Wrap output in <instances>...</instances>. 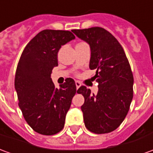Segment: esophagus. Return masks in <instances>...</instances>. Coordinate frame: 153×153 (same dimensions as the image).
I'll list each match as a JSON object with an SVG mask.
<instances>
[{"mask_svg": "<svg viewBox=\"0 0 153 153\" xmlns=\"http://www.w3.org/2000/svg\"><path fill=\"white\" fill-rule=\"evenodd\" d=\"M75 85H76V88L78 89V88L81 86V83H80L79 81H76V82H75Z\"/></svg>", "mask_w": 153, "mask_h": 153, "instance_id": "1", "label": "esophagus"}]
</instances>
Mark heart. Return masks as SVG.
<instances>
[{"instance_id":"obj_1","label":"heart","mask_w":153,"mask_h":153,"mask_svg":"<svg viewBox=\"0 0 153 153\" xmlns=\"http://www.w3.org/2000/svg\"><path fill=\"white\" fill-rule=\"evenodd\" d=\"M80 44H81V43H80ZM78 45H79V44H78Z\"/></svg>"}]
</instances>
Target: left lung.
I'll use <instances>...</instances> for the list:
<instances>
[{"instance_id": "8db88e82", "label": "left lung", "mask_w": 153, "mask_h": 153, "mask_svg": "<svg viewBox=\"0 0 153 153\" xmlns=\"http://www.w3.org/2000/svg\"><path fill=\"white\" fill-rule=\"evenodd\" d=\"M72 31L90 46L89 69L99 84L97 95L85 86L78 89L84 98L81 110L85 127L97 134L117 128L127 116L133 97V75L122 45L111 33L101 27Z\"/></svg>"}]
</instances>
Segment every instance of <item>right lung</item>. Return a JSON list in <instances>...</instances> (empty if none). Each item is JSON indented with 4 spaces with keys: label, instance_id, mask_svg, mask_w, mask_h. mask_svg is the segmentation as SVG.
Returning <instances> with one entry per match:
<instances>
[{
    "label": "right lung",
    "instance_id": "add662e5",
    "mask_svg": "<svg viewBox=\"0 0 153 153\" xmlns=\"http://www.w3.org/2000/svg\"><path fill=\"white\" fill-rule=\"evenodd\" d=\"M75 39L68 30H44L27 44L21 54L15 77L19 107L25 121L42 135L60 132L72 99L76 94L73 79L54 87L51 75L58 65L62 45Z\"/></svg>",
    "mask_w": 153,
    "mask_h": 153
}]
</instances>
